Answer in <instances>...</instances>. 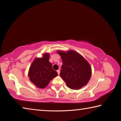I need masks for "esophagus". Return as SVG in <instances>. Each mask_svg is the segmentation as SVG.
Returning a JSON list of instances; mask_svg holds the SVG:
<instances>
[{
  "mask_svg": "<svg viewBox=\"0 0 121 121\" xmlns=\"http://www.w3.org/2000/svg\"><path fill=\"white\" fill-rule=\"evenodd\" d=\"M60 70H59V69H58V70H57V73H58V74L59 75V74H60Z\"/></svg>",
  "mask_w": 121,
  "mask_h": 121,
  "instance_id": "esophagus-1",
  "label": "esophagus"
}]
</instances>
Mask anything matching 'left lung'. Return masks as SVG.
Listing matches in <instances>:
<instances>
[{"label":"left lung","instance_id":"obj_1","mask_svg":"<svg viewBox=\"0 0 121 121\" xmlns=\"http://www.w3.org/2000/svg\"><path fill=\"white\" fill-rule=\"evenodd\" d=\"M58 53L63 62L60 75L68 87L78 90L86 84L91 76V68L87 61L74 51Z\"/></svg>","mask_w":121,"mask_h":121}]
</instances>
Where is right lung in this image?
Returning <instances> with one entry per match:
<instances>
[{
  "instance_id": "right-lung-1",
  "label": "right lung",
  "mask_w": 121,
  "mask_h": 121,
  "mask_svg": "<svg viewBox=\"0 0 121 121\" xmlns=\"http://www.w3.org/2000/svg\"><path fill=\"white\" fill-rule=\"evenodd\" d=\"M50 55L45 53L42 58H36L30 67L28 76L32 83L39 88L45 87L53 78L58 75L49 62Z\"/></svg>"
}]
</instances>
